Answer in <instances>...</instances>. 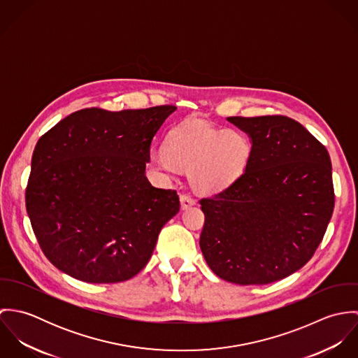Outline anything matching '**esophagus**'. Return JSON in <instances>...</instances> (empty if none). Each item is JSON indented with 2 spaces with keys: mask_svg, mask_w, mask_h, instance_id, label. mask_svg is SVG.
<instances>
[{
  "mask_svg": "<svg viewBox=\"0 0 358 358\" xmlns=\"http://www.w3.org/2000/svg\"><path fill=\"white\" fill-rule=\"evenodd\" d=\"M194 204H196V201H194L190 196H186V194H182V196H180L182 209H189V208H192Z\"/></svg>",
  "mask_w": 358,
  "mask_h": 358,
  "instance_id": "esophagus-1",
  "label": "esophagus"
}]
</instances>
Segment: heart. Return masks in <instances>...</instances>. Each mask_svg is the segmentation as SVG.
Listing matches in <instances>:
<instances>
[{
	"mask_svg": "<svg viewBox=\"0 0 358 358\" xmlns=\"http://www.w3.org/2000/svg\"><path fill=\"white\" fill-rule=\"evenodd\" d=\"M251 154L250 139L236 129H216L203 122H187L173 129L166 150L150 153L157 169L190 172V183L200 193H216L231 185L245 169Z\"/></svg>",
	"mask_w": 358,
	"mask_h": 358,
	"instance_id": "b5f03b06",
	"label": "heart"
}]
</instances>
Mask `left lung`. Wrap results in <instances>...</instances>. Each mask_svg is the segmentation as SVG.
I'll return each mask as SVG.
<instances>
[{
	"instance_id": "1",
	"label": "left lung",
	"mask_w": 358,
	"mask_h": 358,
	"mask_svg": "<svg viewBox=\"0 0 358 358\" xmlns=\"http://www.w3.org/2000/svg\"><path fill=\"white\" fill-rule=\"evenodd\" d=\"M227 121L250 136L251 154L231 185L200 201V248L229 282H274L303 267L325 234L335 204L331 158L289 117Z\"/></svg>"
}]
</instances>
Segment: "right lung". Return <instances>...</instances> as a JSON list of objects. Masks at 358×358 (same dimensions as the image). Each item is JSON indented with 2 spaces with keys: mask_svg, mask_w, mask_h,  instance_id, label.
I'll return each mask as SVG.
<instances>
[{
  "mask_svg": "<svg viewBox=\"0 0 358 358\" xmlns=\"http://www.w3.org/2000/svg\"><path fill=\"white\" fill-rule=\"evenodd\" d=\"M175 110L84 108L40 138L26 208L60 271L113 284L148 264L162 226L180 208L175 190L154 187L145 173L154 136Z\"/></svg>",
  "mask_w": 358,
  "mask_h": 358,
  "instance_id": "1",
  "label": "right lung"
}]
</instances>
